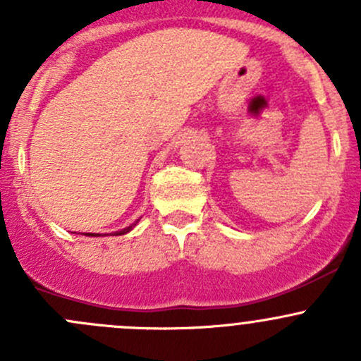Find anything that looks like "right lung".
<instances>
[{"mask_svg": "<svg viewBox=\"0 0 361 361\" xmlns=\"http://www.w3.org/2000/svg\"><path fill=\"white\" fill-rule=\"evenodd\" d=\"M137 224H140V220H136V221H134L133 225H129V227L122 228V231H116V232H106V234H97V232H78V234L87 235V238H104V235H123V234H127V232L133 231V228L136 227Z\"/></svg>", "mask_w": 361, "mask_h": 361, "instance_id": "right-lung-1", "label": "right lung"}]
</instances>
